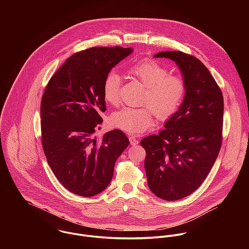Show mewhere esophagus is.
Listing matches in <instances>:
<instances>
[{"instance_id": "obj_1", "label": "esophagus", "mask_w": 249, "mask_h": 249, "mask_svg": "<svg viewBox=\"0 0 249 249\" xmlns=\"http://www.w3.org/2000/svg\"><path fill=\"white\" fill-rule=\"evenodd\" d=\"M128 139H129V142H130V143H131L132 145H136V144L139 142L138 138H137L136 136H134V135H129V136H128Z\"/></svg>"}]
</instances>
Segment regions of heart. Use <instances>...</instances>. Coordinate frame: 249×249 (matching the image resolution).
I'll list each match as a JSON object with an SVG mask.
<instances>
[{
  "label": "heart",
  "instance_id": "heart-1",
  "mask_svg": "<svg viewBox=\"0 0 249 249\" xmlns=\"http://www.w3.org/2000/svg\"><path fill=\"white\" fill-rule=\"evenodd\" d=\"M127 73L144 86L142 108L124 107L112 114L113 126L129 133H142L153 124L154 115L167 120L181 107L187 84L183 76L169 73V70L153 60L136 62L127 68ZM122 77L109 71L104 80L103 94L106 102L118 106L121 102Z\"/></svg>",
  "mask_w": 249,
  "mask_h": 249
}]
</instances>
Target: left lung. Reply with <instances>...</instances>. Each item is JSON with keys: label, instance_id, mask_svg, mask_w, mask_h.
Returning a JSON list of instances; mask_svg holds the SVG:
<instances>
[{"label": "left lung", "instance_id": "1", "mask_svg": "<svg viewBox=\"0 0 249 249\" xmlns=\"http://www.w3.org/2000/svg\"><path fill=\"white\" fill-rule=\"evenodd\" d=\"M154 57L174 60L187 84L184 101L165 129L140 142L150 191L174 201L194 193L207 178L222 142L223 97L207 67L196 56L174 51Z\"/></svg>", "mask_w": 249, "mask_h": 249}]
</instances>
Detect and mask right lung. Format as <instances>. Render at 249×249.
<instances>
[{"instance_id": "obj_1", "label": "right lung", "mask_w": 249, "mask_h": 249, "mask_svg": "<svg viewBox=\"0 0 249 249\" xmlns=\"http://www.w3.org/2000/svg\"><path fill=\"white\" fill-rule=\"evenodd\" d=\"M130 48L93 47L70 56L49 80L41 100V142L58 181L72 194L90 197L107 189L118 157L129 140L114 129L96 140L107 73Z\"/></svg>"}]
</instances>
